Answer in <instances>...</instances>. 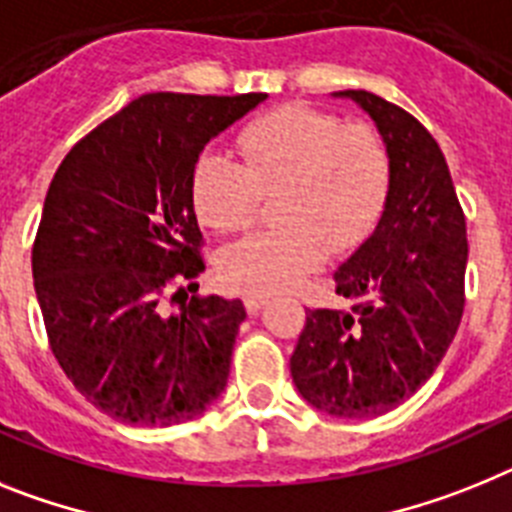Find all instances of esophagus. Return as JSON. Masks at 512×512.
Instances as JSON below:
<instances>
[{
  "label": "esophagus",
  "instance_id": "1",
  "mask_svg": "<svg viewBox=\"0 0 512 512\" xmlns=\"http://www.w3.org/2000/svg\"><path fill=\"white\" fill-rule=\"evenodd\" d=\"M265 304H268V296H260V293H247V296H244V306H247L250 314H257Z\"/></svg>",
  "mask_w": 512,
  "mask_h": 512
}]
</instances>
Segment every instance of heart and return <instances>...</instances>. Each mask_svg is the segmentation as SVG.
Segmentation results:
<instances>
[{"label":"heart","instance_id":"obj_1","mask_svg":"<svg viewBox=\"0 0 512 512\" xmlns=\"http://www.w3.org/2000/svg\"><path fill=\"white\" fill-rule=\"evenodd\" d=\"M237 144L242 164L211 149L195 159V213L211 229L239 231L255 216L260 195L278 193V226L219 252L216 268L226 286L283 291L327 252L345 255L371 237L391 190L389 149L373 128L345 126L309 105H283L252 121Z\"/></svg>","mask_w":512,"mask_h":512}]
</instances>
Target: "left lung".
<instances>
[{"label": "left lung", "instance_id": "1", "mask_svg": "<svg viewBox=\"0 0 512 512\" xmlns=\"http://www.w3.org/2000/svg\"><path fill=\"white\" fill-rule=\"evenodd\" d=\"M361 105L391 157V190L371 237L335 270L350 311L306 309L291 355L301 397L345 420L410 399L443 361L464 314L466 219L441 146L399 105L366 90Z\"/></svg>", "mask_w": 512, "mask_h": 512}]
</instances>
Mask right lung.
Returning <instances> with one entry per match:
<instances>
[{
	"mask_svg": "<svg viewBox=\"0 0 512 512\" xmlns=\"http://www.w3.org/2000/svg\"><path fill=\"white\" fill-rule=\"evenodd\" d=\"M268 95L151 92L71 146L51 180L33 244L48 342L97 410L167 428L224 391L239 299L162 301L206 270L190 177L203 146Z\"/></svg>",
	"mask_w": 512,
	"mask_h": 512,
	"instance_id": "obj_1",
	"label": "right lung"
}]
</instances>
